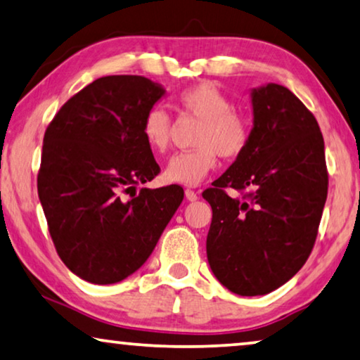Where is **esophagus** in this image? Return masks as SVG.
<instances>
[{"label":"esophagus","instance_id":"1","mask_svg":"<svg viewBox=\"0 0 360 360\" xmlns=\"http://www.w3.org/2000/svg\"><path fill=\"white\" fill-rule=\"evenodd\" d=\"M186 198L189 202H195L197 200V192H194L192 189H186Z\"/></svg>","mask_w":360,"mask_h":360}]
</instances>
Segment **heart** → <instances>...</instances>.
<instances>
[{
  "label": "heart",
  "instance_id": "1",
  "mask_svg": "<svg viewBox=\"0 0 360 360\" xmlns=\"http://www.w3.org/2000/svg\"><path fill=\"white\" fill-rule=\"evenodd\" d=\"M179 108L202 120L195 134L197 148L179 152L166 165L165 179L173 184L197 186L217 166V155L224 158L243 153L250 137V124L244 112L214 82L205 80L182 90ZM142 137L157 153H163L171 141V117L162 106H152L143 116Z\"/></svg>",
  "mask_w": 360,
  "mask_h": 360
}]
</instances>
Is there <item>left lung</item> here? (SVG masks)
<instances>
[{
	"label": "left lung",
	"instance_id": "left-lung-1",
	"mask_svg": "<svg viewBox=\"0 0 360 360\" xmlns=\"http://www.w3.org/2000/svg\"><path fill=\"white\" fill-rule=\"evenodd\" d=\"M252 129L243 153L202 197L213 217L207 259L239 296H264L291 280L312 252L328 174L319 122L291 90H250ZM250 188L244 199L224 189Z\"/></svg>",
	"mask_w": 360,
	"mask_h": 360
}]
</instances>
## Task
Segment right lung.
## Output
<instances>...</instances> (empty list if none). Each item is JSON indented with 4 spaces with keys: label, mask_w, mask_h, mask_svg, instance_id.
Returning <instances> with one entry per match:
<instances>
[{
    "label": "right lung",
    "mask_w": 360,
    "mask_h": 360,
    "mask_svg": "<svg viewBox=\"0 0 360 360\" xmlns=\"http://www.w3.org/2000/svg\"><path fill=\"white\" fill-rule=\"evenodd\" d=\"M165 95L142 76L100 77L46 129L39 198L58 255L85 281L115 284L137 271L184 198L179 186L137 194L160 173L141 129Z\"/></svg>",
    "instance_id": "1"
}]
</instances>
